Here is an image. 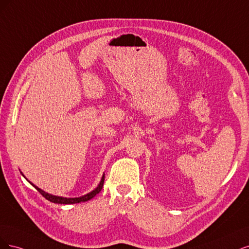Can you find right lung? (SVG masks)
<instances>
[{
	"mask_svg": "<svg viewBox=\"0 0 249 249\" xmlns=\"http://www.w3.org/2000/svg\"><path fill=\"white\" fill-rule=\"evenodd\" d=\"M103 182H104V176L102 177L101 181H100V184L98 185V187L96 188L95 190H93L92 192H90V194H88L84 196H81V197H74V198H67V197H61V196H52V195H49L46 194V192H44L43 190H41L40 188L36 187L35 185H33L40 194H41L47 200H50V202L52 203H54V204H77V203H82V202H87V200H89L91 198H93L96 195H98L99 192L101 191L102 187H103Z\"/></svg>",
	"mask_w": 249,
	"mask_h": 249,
	"instance_id": "obj_1",
	"label": "right lung"
}]
</instances>
